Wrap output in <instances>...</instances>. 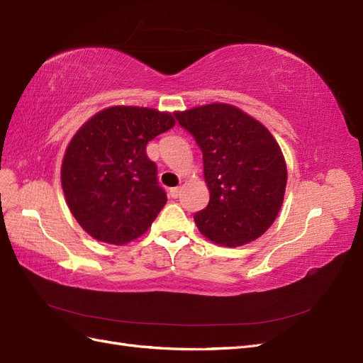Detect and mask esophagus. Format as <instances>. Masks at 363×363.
I'll return each mask as SVG.
<instances>
[{"mask_svg": "<svg viewBox=\"0 0 363 363\" xmlns=\"http://www.w3.org/2000/svg\"><path fill=\"white\" fill-rule=\"evenodd\" d=\"M169 194H171L172 199H179L180 194H182V188H180V186H177V188H171Z\"/></svg>", "mask_w": 363, "mask_h": 363, "instance_id": "34e87169", "label": "esophagus"}]
</instances>
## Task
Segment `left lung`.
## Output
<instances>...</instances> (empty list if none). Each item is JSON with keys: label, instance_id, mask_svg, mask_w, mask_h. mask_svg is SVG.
Wrapping results in <instances>:
<instances>
[{"label": "left lung", "instance_id": "left-lung-1", "mask_svg": "<svg viewBox=\"0 0 363 363\" xmlns=\"http://www.w3.org/2000/svg\"><path fill=\"white\" fill-rule=\"evenodd\" d=\"M203 151L208 204L194 215L216 245L240 247L276 221L288 183L279 142L256 118L227 103L175 112Z\"/></svg>", "mask_w": 363, "mask_h": 363}]
</instances>
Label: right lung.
Listing matches in <instances>:
<instances>
[{"mask_svg":"<svg viewBox=\"0 0 363 363\" xmlns=\"http://www.w3.org/2000/svg\"><path fill=\"white\" fill-rule=\"evenodd\" d=\"M174 125L171 112L111 106L75 131L60 180L69 211L87 235L125 245L147 233L168 200L147 144Z\"/></svg>","mask_w":363,"mask_h":363,"instance_id":"add662e5","label":"right lung"}]
</instances>
